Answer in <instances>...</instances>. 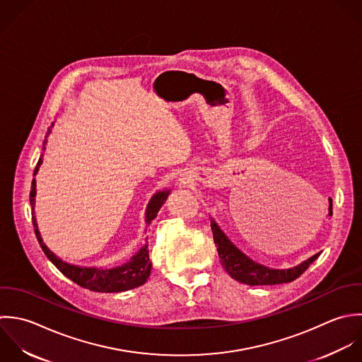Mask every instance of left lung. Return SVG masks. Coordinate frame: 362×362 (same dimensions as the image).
<instances>
[{
	"instance_id": "obj_1",
	"label": "left lung",
	"mask_w": 362,
	"mask_h": 362,
	"mask_svg": "<svg viewBox=\"0 0 362 362\" xmlns=\"http://www.w3.org/2000/svg\"><path fill=\"white\" fill-rule=\"evenodd\" d=\"M211 230L214 237V244L218 251L220 262L226 272L235 281L250 285V286H258V285H279V284H288L298 279L309 267L313 264L319 255H313L308 261L302 262L300 265L291 268V269H271L268 267H264L251 258H248L245 254H243L228 238L227 235L220 230V227L216 224L214 220H211Z\"/></svg>"
}]
</instances>
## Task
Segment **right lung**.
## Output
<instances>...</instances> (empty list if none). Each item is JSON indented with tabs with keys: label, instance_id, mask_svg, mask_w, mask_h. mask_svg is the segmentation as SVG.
<instances>
[{
	"label": "right lung",
	"instance_id": "obj_1",
	"mask_svg": "<svg viewBox=\"0 0 362 362\" xmlns=\"http://www.w3.org/2000/svg\"><path fill=\"white\" fill-rule=\"evenodd\" d=\"M53 127V124H52ZM47 134H50V128L47 129ZM45 144H46V138L43 141V149H45ZM42 163V158H39L36 168L33 170V176L37 173L39 166ZM35 196H36V183L35 179L32 180V186H30V193H29V202L33 210L35 206ZM169 196V190H163V192H158L152 196L148 207H146V213H145V221L146 226L151 224V221L156 217L159 209L162 207V204L166 202ZM32 223H33V228H35V234L36 238L40 244L42 251L45 252V255L50 259V262L69 279H71L74 284L80 285L84 289L93 291V292H104V293H117V292H125L134 288H138L141 285H144L146 282V279L151 275V269H152V264L149 261V251H148V244H145L144 247H141V250L129 259V262L121 265V267H115V268H110V269H103V268H83V267H77V265H70L67 262H63L60 258H57L42 241V237L39 234L37 230V224H36V218L35 216H32Z\"/></svg>",
	"mask_w": 362,
	"mask_h": 362
}]
</instances>
